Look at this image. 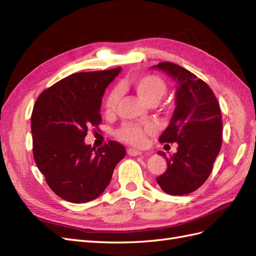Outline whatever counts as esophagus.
Returning a JSON list of instances; mask_svg holds the SVG:
<instances>
[{
	"mask_svg": "<svg viewBox=\"0 0 256 256\" xmlns=\"http://www.w3.org/2000/svg\"><path fill=\"white\" fill-rule=\"evenodd\" d=\"M128 156H140L142 152H138V150H136V149L130 148V149H128Z\"/></svg>",
	"mask_w": 256,
	"mask_h": 256,
	"instance_id": "esophagus-1",
	"label": "esophagus"
}]
</instances>
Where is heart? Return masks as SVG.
<instances>
[{
	"mask_svg": "<svg viewBox=\"0 0 256 256\" xmlns=\"http://www.w3.org/2000/svg\"><path fill=\"white\" fill-rule=\"evenodd\" d=\"M124 86L133 88L142 100L149 104H156L166 94L168 86L163 78L154 74L133 76L123 83ZM119 102V90H111L104 100V109L107 114H112ZM154 132L152 126H140L134 123H124L118 130L116 137L120 140L135 147H142L146 144L147 136Z\"/></svg>",
	"mask_w": 256,
	"mask_h": 256,
	"instance_id": "1",
	"label": "heart"
}]
</instances>
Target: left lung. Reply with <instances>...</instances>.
<instances>
[{"label":"left lung","mask_w":256,"mask_h":256,"mask_svg":"<svg viewBox=\"0 0 256 256\" xmlns=\"http://www.w3.org/2000/svg\"><path fill=\"white\" fill-rule=\"evenodd\" d=\"M160 69L178 81L176 108L160 142H178V152L166 158V171L156 178L164 192L182 196L196 190L212 172L222 147V114L213 90L192 72L173 62H160ZM166 156V154L159 152Z\"/></svg>","instance_id":"obj_1"}]
</instances>
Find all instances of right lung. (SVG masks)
Segmentation results:
<instances>
[{"instance_id":"obj_1","label":"right lung","mask_w":256,"mask_h":256,"mask_svg":"<svg viewBox=\"0 0 256 256\" xmlns=\"http://www.w3.org/2000/svg\"><path fill=\"white\" fill-rule=\"evenodd\" d=\"M120 71L70 74L44 90L34 104V158L50 188L64 200L84 203L100 196L126 156V148L114 140L97 150L84 142L88 130L102 122V95Z\"/></svg>"}]
</instances>
